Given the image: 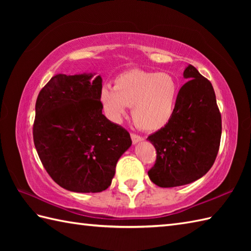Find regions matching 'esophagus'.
Here are the masks:
<instances>
[{
  "label": "esophagus",
  "mask_w": 251,
  "mask_h": 251,
  "mask_svg": "<svg viewBox=\"0 0 251 251\" xmlns=\"http://www.w3.org/2000/svg\"><path fill=\"white\" fill-rule=\"evenodd\" d=\"M130 137H131V140H132V143H138L143 140V137L137 135V134H134V132H131L130 134Z\"/></svg>",
  "instance_id": "1"
}]
</instances>
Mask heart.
I'll use <instances>...</instances> for the list:
<instances>
[{
	"label": "heart",
	"instance_id": "obj_1",
	"mask_svg": "<svg viewBox=\"0 0 251 251\" xmlns=\"http://www.w3.org/2000/svg\"><path fill=\"white\" fill-rule=\"evenodd\" d=\"M179 85L172 74L130 70L120 74L115 85H104L100 101L105 115L119 122L132 106L131 116L140 129L155 131L166 126L175 113Z\"/></svg>",
	"mask_w": 251,
	"mask_h": 251
}]
</instances>
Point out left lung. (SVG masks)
Here are the masks:
<instances>
[{"label":"left lung","instance_id":"left-lung-1","mask_svg":"<svg viewBox=\"0 0 251 251\" xmlns=\"http://www.w3.org/2000/svg\"><path fill=\"white\" fill-rule=\"evenodd\" d=\"M183 76L189 81L179 90L172 120L148 137L156 150L148 175L161 188L201 178L214 165L220 147L222 123L214 87L192 65Z\"/></svg>","mask_w":251,"mask_h":251}]
</instances>
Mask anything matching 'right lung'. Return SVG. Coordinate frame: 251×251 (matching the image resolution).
Here are the masks:
<instances>
[{"instance_id":"right-lung-1","label":"right lung","mask_w":251,"mask_h":251,"mask_svg":"<svg viewBox=\"0 0 251 251\" xmlns=\"http://www.w3.org/2000/svg\"><path fill=\"white\" fill-rule=\"evenodd\" d=\"M57 74L35 103L33 140L45 170L61 188L97 193L110 186L129 132L102 114V78Z\"/></svg>"}]
</instances>
